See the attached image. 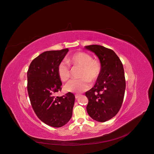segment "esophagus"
Here are the masks:
<instances>
[{"label": "esophagus", "mask_w": 154, "mask_h": 154, "mask_svg": "<svg viewBox=\"0 0 154 154\" xmlns=\"http://www.w3.org/2000/svg\"><path fill=\"white\" fill-rule=\"evenodd\" d=\"M80 94H75V98H76V99H77V98L79 97V96H80Z\"/></svg>", "instance_id": "34e87169"}]
</instances>
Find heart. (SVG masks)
<instances>
[{
	"instance_id": "obj_1",
	"label": "heart",
	"mask_w": 154,
	"mask_h": 154,
	"mask_svg": "<svg viewBox=\"0 0 154 154\" xmlns=\"http://www.w3.org/2000/svg\"><path fill=\"white\" fill-rule=\"evenodd\" d=\"M68 62L69 63L81 67L80 77L81 79L71 80L65 86L68 92L80 93L88 89L91 82L95 81L99 77L101 72V66L98 61L92 59L89 54L85 52H77L71 56ZM58 75L62 82L67 81L70 77V70L68 63L62 61L57 68Z\"/></svg>"
}]
</instances>
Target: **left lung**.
<instances>
[{
  "instance_id": "8db88e82",
  "label": "left lung",
  "mask_w": 154,
  "mask_h": 154,
  "mask_svg": "<svg viewBox=\"0 0 154 154\" xmlns=\"http://www.w3.org/2000/svg\"><path fill=\"white\" fill-rule=\"evenodd\" d=\"M85 48L93 52L101 64V72L93 88L86 92V110L94 120L105 122L119 111L125 95L126 81L123 64L112 49L92 45Z\"/></svg>"
}]
</instances>
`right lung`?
I'll return each mask as SVG.
<instances>
[{
	"instance_id": "right-lung-1",
	"label": "right lung",
	"mask_w": 154,
	"mask_h": 154,
	"mask_svg": "<svg viewBox=\"0 0 154 154\" xmlns=\"http://www.w3.org/2000/svg\"><path fill=\"white\" fill-rule=\"evenodd\" d=\"M68 51V48L45 51L31 62L27 72L31 106L42 122L54 128L65 125L72 115L75 95L70 92L62 97L54 95L62 90L58 65Z\"/></svg>"
}]
</instances>
